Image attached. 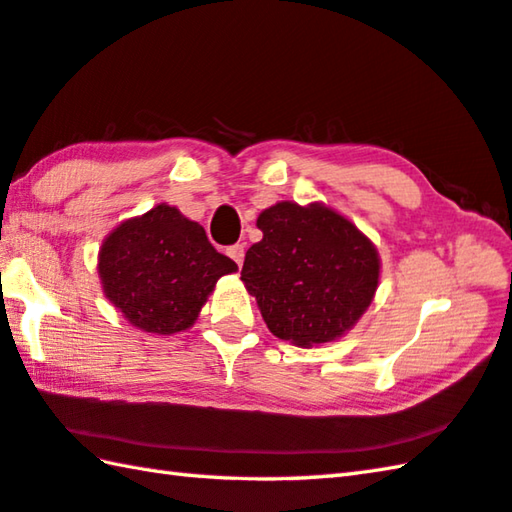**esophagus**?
Returning a JSON list of instances; mask_svg holds the SVG:
<instances>
[{
    "label": "esophagus",
    "instance_id": "1",
    "mask_svg": "<svg viewBox=\"0 0 512 512\" xmlns=\"http://www.w3.org/2000/svg\"><path fill=\"white\" fill-rule=\"evenodd\" d=\"M228 257L233 259V262L237 264V266H242L244 264V253H246V246L244 244H235V246H230L228 250Z\"/></svg>",
    "mask_w": 512,
    "mask_h": 512
}]
</instances>
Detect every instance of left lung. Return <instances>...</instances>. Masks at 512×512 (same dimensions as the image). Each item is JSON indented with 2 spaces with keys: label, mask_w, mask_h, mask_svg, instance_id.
<instances>
[{
  "label": "left lung",
  "mask_w": 512,
  "mask_h": 512,
  "mask_svg": "<svg viewBox=\"0 0 512 512\" xmlns=\"http://www.w3.org/2000/svg\"><path fill=\"white\" fill-rule=\"evenodd\" d=\"M242 282L270 333L299 348L344 337L373 304L382 259L350 219L322 202H277L257 217Z\"/></svg>",
  "instance_id": "8db88e82"
}]
</instances>
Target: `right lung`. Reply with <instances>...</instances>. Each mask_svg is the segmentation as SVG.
Returning <instances> with one entry per match:
<instances>
[{
    "mask_svg": "<svg viewBox=\"0 0 512 512\" xmlns=\"http://www.w3.org/2000/svg\"><path fill=\"white\" fill-rule=\"evenodd\" d=\"M235 270L233 259L208 242L204 226L168 204L124 219L106 235L97 255L108 302L128 324L153 335L188 330L217 279Z\"/></svg>",
    "mask_w": 512,
    "mask_h": 512,
    "instance_id": "right-lung-1",
    "label": "right lung"
}]
</instances>
